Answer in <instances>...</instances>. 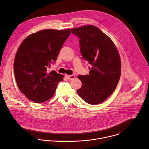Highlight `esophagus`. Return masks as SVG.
<instances>
[{
    "instance_id": "esophagus-1",
    "label": "esophagus",
    "mask_w": 149,
    "mask_h": 149,
    "mask_svg": "<svg viewBox=\"0 0 149 149\" xmlns=\"http://www.w3.org/2000/svg\"><path fill=\"white\" fill-rule=\"evenodd\" d=\"M66 77L68 80H73L75 78V76L74 75H66Z\"/></svg>"
}]
</instances>
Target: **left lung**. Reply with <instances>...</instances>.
I'll return each instance as SVG.
<instances>
[{
	"instance_id": "left-lung-1",
	"label": "left lung",
	"mask_w": 149,
	"mask_h": 149,
	"mask_svg": "<svg viewBox=\"0 0 149 149\" xmlns=\"http://www.w3.org/2000/svg\"><path fill=\"white\" fill-rule=\"evenodd\" d=\"M79 38L83 58L92 65L89 74L79 75L81 88L77 90L86 103L97 104L104 102L115 91L121 73L120 58L112 41L93 25L72 29Z\"/></svg>"
}]
</instances>
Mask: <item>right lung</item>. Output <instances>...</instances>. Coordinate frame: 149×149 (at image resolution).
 Masks as SVG:
<instances>
[{
  "mask_svg": "<svg viewBox=\"0 0 149 149\" xmlns=\"http://www.w3.org/2000/svg\"><path fill=\"white\" fill-rule=\"evenodd\" d=\"M70 34V29H47L28 36L20 45L14 60V74L19 89L29 99L43 103L55 93L63 76L50 65L57 60L60 49Z\"/></svg>",
  "mask_w": 149,
  "mask_h": 149,
  "instance_id": "right-lung-1",
  "label": "right lung"
}]
</instances>
